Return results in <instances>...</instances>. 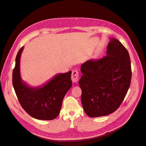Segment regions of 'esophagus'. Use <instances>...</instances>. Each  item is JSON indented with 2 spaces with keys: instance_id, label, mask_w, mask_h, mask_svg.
I'll return each mask as SVG.
<instances>
[{
  "instance_id": "obj_1",
  "label": "esophagus",
  "mask_w": 146,
  "mask_h": 146,
  "mask_svg": "<svg viewBox=\"0 0 146 146\" xmlns=\"http://www.w3.org/2000/svg\"><path fill=\"white\" fill-rule=\"evenodd\" d=\"M78 78H79V75L78 72L77 70H74L72 72V76H71V79L72 81L74 83H76L78 80Z\"/></svg>"
}]
</instances>
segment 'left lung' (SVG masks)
<instances>
[{"label":"left lung","instance_id":"1","mask_svg":"<svg viewBox=\"0 0 146 146\" xmlns=\"http://www.w3.org/2000/svg\"><path fill=\"white\" fill-rule=\"evenodd\" d=\"M80 69L83 76L78 84L87 115L96 117L115 111L124 99L131 82L130 58L125 47L117 39L111 38L107 55L86 61Z\"/></svg>","mask_w":146,"mask_h":146}]
</instances>
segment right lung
<instances>
[{
    "mask_svg": "<svg viewBox=\"0 0 146 146\" xmlns=\"http://www.w3.org/2000/svg\"><path fill=\"white\" fill-rule=\"evenodd\" d=\"M22 47L16 57L13 70V85L22 107L32 117L39 120H53L58 116L65 94L72 86L71 71L58 74L44 85L32 87L22 80L20 58Z\"/></svg>",
    "mask_w": 146,
    "mask_h": 146,
    "instance_id": "1",
    "label": "right lung"
}]
</instances>
